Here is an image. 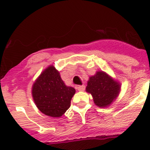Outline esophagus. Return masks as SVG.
Wrapping results in <instances>:
<instances>
[{
  "mask_svg": "<svg viewBox=\"0 0 150 150\" xmlns=\"http://www.w3.org/2000/svg\"><path fill=\"white\" fill-rule=\"evenodd\" d=\"M77 89H78L79 91H83L85 90V86L84 85H79L77 87Z\"/></svg>",
  "mask_w": 150,
  "mask_h": 150,
  "instance_id": "esophagus-1",
  "label": "esophagus"
}]
</instances>
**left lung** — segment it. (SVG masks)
<instances>
[{"instance_id": "8db88e82", "label": "left lung", "mask_w": 150, "mask_h": 150, "mask_svg": "<svg viewBox=\"0 0 150 150\" xmlns=\"http://www.w3.org/2000/svg\"><path fill=\"white\" fill-rule=\"evenodd\" d=\"M120 90V83L103 72H97L90 77L86 87L87 92L93 97L94 103L101 108L107 107L114 102Z\"/></svg>"}]
</instances>
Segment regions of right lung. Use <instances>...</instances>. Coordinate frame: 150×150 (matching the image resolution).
I'll return each instance as SVG.
<instances>
[{
    "instance_id": "right-lung-1",
    "label": "right lung",
    "mask_w": 150,
    "mask_h": 150,
    "mask_svg": "<svg viewBox=\"0 0 150 150\" xmlns=\"http://www.w3.org/2000/svg\"><path fill=\"white\" fill-rule=\"evenodd\" d=\"M75 90L67 87L53 66L45 69L33 85V100L40 111L52 117H60L70 107Z\"/></svg>"
}]
</instances>
